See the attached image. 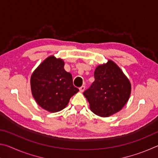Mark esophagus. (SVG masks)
<instances>
[{
  "mask_svg": "<svg viewBox=\"0 0 158 158\" xmlns=\"http://www.w3.org/2000/svg\"><path fill=\"white\" fill-rule=\"evenodd\" d=\"M84 90H85V85H81V87L79 88V90H80V92H84Z\"/></svg>",
  "mask_w": 158,
  "mask_h": 158,
  "instance_id": "obj_1",
  "label": "esophagus"
}]
</instances>
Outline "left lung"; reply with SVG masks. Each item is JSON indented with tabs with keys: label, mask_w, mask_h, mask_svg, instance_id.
Returning a JSON list of instances; mask_svg holds the SVG:
<instances>
[{
	"label": "left lung",
	"mask_w": 158,
	"mask_h": 158,
	"mask_svg": "<svg viewBox=\"0 0 158 158\" xmlns=\"http://www.w3.org/2000/svg\"><path fill=\"white\" fill-rule=\"evenodd\" d=\"M94 77L95 81L84 92L90 110L102 117H107L119 111L130 97L129 80L111 60L98 66Z\"/></svg>",
	"instance_id": "left-lung-1"
}]
</instances>
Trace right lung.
Segmentation results:
<instances>
[{"mask_svg": "<svg viewBox=\"0 0 158 158\" xmlns=\"http://www.w3.org/2000/svg\"><path fill=\"white\" fill-rule=\"evenodd\" d=\"M32 94L37 103L50 112L62 110L69 99L79 91L73 85V76L64 69V62L49 56L31 76Z\"/></svg>", "mask_w": 158, "mask_h": 158, "instance_id": "obj_1", "label": "right lung"}]
</instances>
